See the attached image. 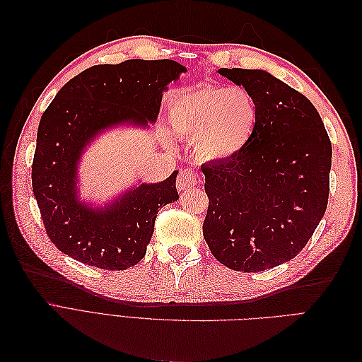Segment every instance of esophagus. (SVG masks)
<instances>
[{"mask_svg":"<svg viewBox=\"0 0 362 362\" xmlns=\"http://www.w3.org/2000/svg\"><path fill=\"white\" fill-rule=\"evenodd\" d=\"M198 182H199L198 173L190 170V169H185V170H182V172L178 175V178H177V189H178L180 192L189 190V189L194 187V185H198Z\"/></svg>","mask_w":362,"mask_h":362,"instance_id":"obj_1","label":"esophagus"}]
</instances>
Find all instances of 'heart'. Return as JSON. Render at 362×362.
Segmentation results:
<instances>
[{
  "mask_svg": "<svg viewBox=\"0 0 362 362\" xmlns=\"http://www.w3.org/2000/svg\"><path fill=\"white\" fill-rule=\"evenodd\" d=\"M257 120V103L243 87L205 86L170 108L173 131L194 137V154L202 161H226L240 154L254 136Z\"/></svg>",
  "mask_w": 362,
  "mask_h": 362,
  "instance_id": "heart-1",
  "label": "heart"
}]
</instances>
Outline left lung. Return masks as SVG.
Wrapping results in <instances>:
<instances>
[{
  "mask_svg": "<svg viewBox=\"0 0 362 362\" xmlns=\"http://www.w3.org/2000/svg\"><path fill=\"white\" fill-rule=\"evenodd\" d=\"M218 74L254 96L255 133L234 158L202 164L211 254L238 272L293 259L320 223L329 198L332 146L308 98L266 71Z\"/></svg>",
  "mask_w": 362,
  "mask_h": 362,
  "instance_id": "8db88e82",
  "label": "left lung"
}]
</instances>
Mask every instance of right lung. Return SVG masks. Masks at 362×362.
Returning <instances> with one entry per match:
<instances>
[{"label": "right lung", "mask_w": 362, "mask_h": 362, "mask_svg": "<svg viewBox=\"0 0 362 362\" xmlns=\"http://www.w3.org/2000/svg\"><path fill=\"white\" fill-rule=\"evenodd\" d=\"M185 71L168 59L98 64L64 84L43 112L31 184L47 234L63 254L105 270H125L145 257L158 210L180 198L178 170L90 208L76 196V168L101 131L156 122L163 92Z\"/></svg>", "instance_id": "obj_1"}]
</instances>
